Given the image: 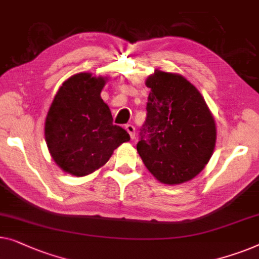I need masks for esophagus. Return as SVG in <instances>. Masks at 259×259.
Here are the masks:
<instances>
[{
	"label": "esophagus",
	"mask_w": 259,
	"mask_h": 259,
	"mask_svg": "<svg viewBox=\"0 0 259 259\" xmlns=\"http://www.w3.org/2000/svg\"><path fill=\"white\" fill-rule=\"evenodd\" d=\"M125 128L127 132H128L131 139H134V137H136V128H134L133 125H131V123H128V125L125 126Z\"/></svg>",
	"instance_id": "34e87169"
}]
</instances>
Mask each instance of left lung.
<instances>
[{"label":"left lung","mask_w":259,"mask_h":259,"mask_svg":"<svg viewBox=\"0 0 259 259\" xmlns=\"http://www.w3.org/2000/svg\"><path fill=\"white\" fill-rule=\"evenodd\" d=\"M146 85L151 92L137 144L139 155L160 182L189 181L203 169L215 148L211 112L198 90L181 74L156 70Z\"/></svg>","instance_id":"left-lung-1"}]
</instances>
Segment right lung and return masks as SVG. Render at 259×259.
Returning a JSON list of instances; mask_svg holds the SVG:
<instances>
[{"label": "right lung", "mask_w": 259, "mask_h": 259, "mask_svg": "<svg viewBox=\"0 0 259 259\" xmlns=\"http://www.w3.org/2000/svg\"><path fill=\"white\" fill-rule=\"evenodd\" d=\"M106 78L81 72L59 88L46 119V141L59 168L74 176L93 173L107 162L130 134L113 125L100 97Z\"/></svg>", "instance_id": "right-lung-1"}]
</instances>
